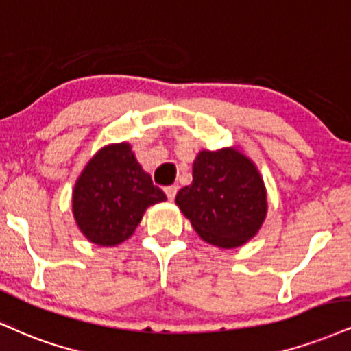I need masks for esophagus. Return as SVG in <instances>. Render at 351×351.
<instances>
[{"label": "esophagus", "instance_id": "34e87169", "mask_svg": "<svg viewBox=\"0 0 351 351\" xmlns=\"http://www.w3.org/2000/svg\"><path fill=\"white\" fill-rule=\"evenodd\" d=\"M176 193H178V186H175V184H173V186H167V188H165V194H167V197H168V199H170V201L175 199Z\"/></svg>", "mask_w": 351, "mask_h": 351}]
</instances>
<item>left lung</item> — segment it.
Listing matches in <instances>:
<instances>
[{"mask_svg":"<svg viewBox=\"0 0 351 351\" xmlns=\"http://www.w3.org/2000/svg\"><path fill=\"white\" fill-rule=\"evenodd\" d=\"M175 201L197 235L219 248L247 243L268 213L258 168L237 147L201 150L193 163V183L181 188Z\"/></svg>","mask_w":351,"mask_h":351,"instance_id":"8db88e82","label":"left lung"}]
</instances>
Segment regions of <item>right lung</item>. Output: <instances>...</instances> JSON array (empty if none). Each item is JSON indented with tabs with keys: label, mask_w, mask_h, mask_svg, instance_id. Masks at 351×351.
Returning a JSON list of instances; mask_svg holds the SVG:
<instances>
[{
	"label": "right lung",
	"mask_w": 351,
	"mask_h": 351,
	"mask_svg": "<svg viewBox=\"0 0 351 351\" xmlns=\"http://www.w3.org/2000/svg\"><path fill=\"white\" fill-rule=\"evenodd\" d=\"M167 201L154 186L128 142L109 143L93 155L80 173L71 210L91 243L116 247L134 234L147 208Z\"/></svg>",
	"instance_id": "add662e5"
}]
</instances>
